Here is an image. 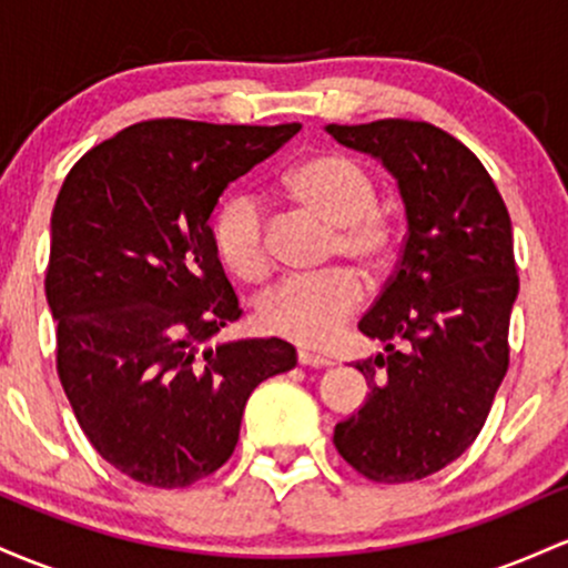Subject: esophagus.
<instances>
[{
	"mask_svg": "<svg viewBox=\"0 0 568 568\" xmlns=\"http://www.w3.org/2000/svg\"><path fill=\"white\" fill-rule=\"evenodd\" d=\"M297 362H301L303 367H329V365H333V362H329L327 356L314 354V352H305V348H301V352H297Z\"/></svg>",
	"mask_w": 568,
	"mask_h": 568,
	"instance_id": "1",
	"label": "esophagus"
}]
</instances>
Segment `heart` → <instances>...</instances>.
I'll use <instances>...</instances> for the list:
<instances>
[{
  "label": "heart",
  "mask_w": 568,
  "mask_h": 568,
  "mask_svg": "<svg viewBox=\"0 0 568 568\" xmlns=\"http://www.w3.org/2000/svg\"><path fill=\"white\" fill-rule=\"evenodd\" d=\"M284 195L301 212L333 227L329 263L348 260L367 276H381L392 265L394 225L375 209V182L348 155L318 152L305 158L284 176ZM212 244L220 263L241 282H263L271 271V233L260 206L246 195L222 203L212 222ZM359 305V278L352 271H329L276 284L254 305V316L265 333L324 346Z\"/></svg>",
  "instance_id": "heart-1"
}]
</instances>
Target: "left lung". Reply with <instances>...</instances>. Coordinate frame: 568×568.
Wrapping results in <instances>:
<instances>
[{
	"label": "left lung",
	"instance_id": "left-lung-1",
	"mask_svg": "<svg viewBox=\"0 0 568 568\" xmlns=\"http://www.w3.org/2000/svg\"><path fill=\"white\" fill-rule=\"evenodd\" d=\"M327 133L386 165L407 216L397 271L359 322L386 348L354 365L367 403L333 443L367 480H422L475 443L507 373L513 225L475 152L437 125L388 118Z\"/></svg>",
	"mask_w": 568,
	"mask_h": 568
}]
</instances>
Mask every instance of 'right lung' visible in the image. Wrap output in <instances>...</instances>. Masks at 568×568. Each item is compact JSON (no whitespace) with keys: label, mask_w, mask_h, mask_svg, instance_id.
I'll use <instances>...</instances> for the list:
<instances>
[{"label":"right lung","mask_w":568,"mask_h":568,"mask_svg":"<svg viewBox=\"0 0 568 568\" xmlns=\"http://www.w3.org/2000/svg\"><path fill=\"white\" fill-rule=\"evenodd\" d=\"M297 131L144 120L63 180L44 276L55 367L93 448L136 483L187 488L216 473L250 394L297 365L278 337L206 346L241 316L209 216Z\"/></svg>","instance_id":"1"}]
</instances>
